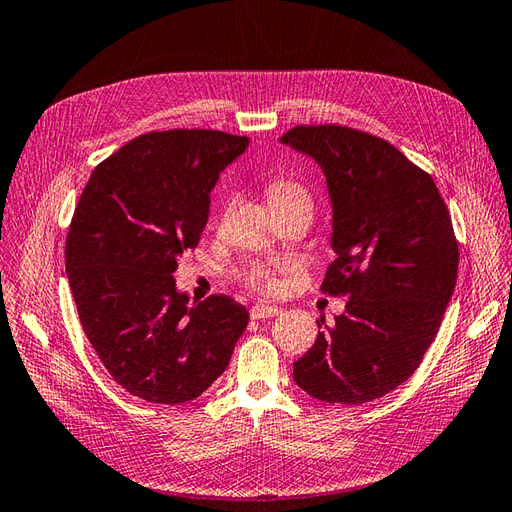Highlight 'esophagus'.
<instances>
[{"mask_svg":"<svg viewBox=\"0 0 512 512\" xmlns=\"http://www.w3.org/2000/svg\"><path fill=\"white\" fill-rule=\"evenodd\" d=\"M281 310L279 307H272V305H253L251 307V318L253 320H264V318H272V316H279Z\"/></svg>","mask_w":512,"mask_h":512,"instance_id":"obj_1","label":"esophagus"}]
</instances>
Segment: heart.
<instances>
[{
  "mask_svg": "<svg viewBox=\"0 0 512 512\" xmlns=\"http://www.w3.org/2000/svg\"><path fill=\"white\" fill-rule=\"evenodd\" d=\"M266 196L270 200V205L275 207V211L296 205V202H310V196H307L305 189L292 181V178H275L270 181L266 187ZM288 264H270V261H253L240 272V281L259 294L272 296L277 294L281 288V279L279 272H288Z\"/></svg>",
  "mask_w": 512,
  "mask_h": 512,
  "instance_id": "b5f03b06",
  "label": "heart"
}]
</instances>
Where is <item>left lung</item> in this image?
Segmentation results:
<instances>
[{"instance_id":"8db88e82","label":"left lung","mask_w":512,"mask_h":512,"mask_svg":"<svg viewBox=\"0 0 512 512\" xmlns=\"http://www.w3.org/2000/svg\"><path fill=\"white\" fill-rule=\"evenodd\" d=\"M281 144L323 168L336 259L320 290L347 312L294 362L318 401L360 406L417 371L456 288L458 240L434 178L386 139L338 124L294 126Z\"/></svg>"}]
</instances>
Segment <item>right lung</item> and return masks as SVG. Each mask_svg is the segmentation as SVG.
I'll list each match as a JSON object with an SVG mask.
<instances>
[{"label": "right lung", "mask_w": 512, "mask_h": 512, "mask_svg": "<svg viewBox=\"0 0 512 512\" xmlns=\"http://www.w3.org/2000/svg\"><path fill=\"white\" fill-rule=\"evenodd\" d=\"M248 137L174 128L128 141L93 170L69 224L65 266L80 325L117 384L150 403L200 397L248 325L224 294L187 305L172 272L196 248L209 192Z\"/></svg>", "instance_id": "right-lung-1"}]
</instances>
